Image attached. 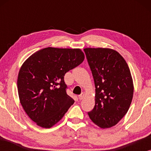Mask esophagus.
<instances>
[{"label": "esophagus", "mask_w": 151, "mask_h": 151, "mask_svg": "<svg viewBox=\"0 0 151 151\" xmlns=\"http://www.w3.org/2000/svg\"><path fill=\"white\" fill-rule=\"evenodd\" d=\"M84 93H82L80 94V96H78V99H79L80 100H81L84 98Z\"/></svg>", "instance_id": "34e87169"}]
</instances>
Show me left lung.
Masks as SVG:
<instances>
[{
  "mask_svg": "<svg viewBox=\"0 0 151 151\" xmlns=\"http://www.w3.org/2000/svg\"><path fill=\"white\" fill-rule=\"evenodd\" d=\"M96 86L95 106L88 112L102 129L116 125L126 115L133 96L129 67L117 51L108 48L84 49Z\"/></svg>",
  "mask_w": 151,
  "mask_h": 151,
  "instance_id": "left-lung-1",
  "label": "left lung"
}]
</instances>
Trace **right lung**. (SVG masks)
I'll list each match as a JSON object with an SVG mask.
<instances>
[{
	"mask_svg": "<svg viewBox=\"0 0 151 151\" xmlns=\"http://www.w3.org/2000/svg\"><path fill=\"white\" fill-rule=\"evenodd\" d=\"M84 59L80 49L47 47L36 51L22 64L17 80L20 102L39 127H52L74 103L66 91L64 76Z\"/></svg>",
	"mask_w": 151,
	"mask_h": 151,
	"instance_id": "right-lung-1",
	"label": "right lung"
}]
</instances>
